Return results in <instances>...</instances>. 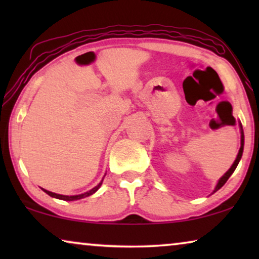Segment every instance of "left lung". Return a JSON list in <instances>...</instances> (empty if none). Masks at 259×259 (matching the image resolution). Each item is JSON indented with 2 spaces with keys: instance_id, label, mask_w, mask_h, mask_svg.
<instances>
[{
  "instance_id": "obj_1",
  "label": "left lung",
  "mask_w": 259,
  "mask_h": 259,
  "mask_svg": "<svg viewBox=\"0 0 259 259\" xmlns=\"http://www.w3.org/2000/svg\"><path fill=\"white\" fill-rule=\"evenodd\" d=\"M239 127H240V148H239V152H238V154H237V158H236L235 162H233L232 166H231V167H230L229 171L226 172L225 175L223 176L222 178L218 180V184H217V186H215L213 193L215 192V191H218L219 189H221V187L224 185L226 182H228V179L230 178V177H231L232 173L235 172L237 165H238L240 158H242V155H243V150H244V132H243V126H242V123H240V122H239Z\"/></svg>"
}]
</instances>
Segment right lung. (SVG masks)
I'll return each mask as SVG.
<instances>
[{"label":"right lung","mask_w":259,"mask_h":259,"mask_svg":"<svg viewBox=\"0 0 259 259\" xmlns=\"http://www.w3.org/2000/svg\"><path fill=\"white\" fill-rule=\"evenodd\" d=\"M101 184H102V180H101L100 183L98 184L97 186L93 187V189H92L91 191H88V192H84V193H82V194H77V196H63V194H58V193L51 192V191H47V190H45V189H42V190H44L45 192L48 194V196H51V197H53V198H56V199L72 201V200H79V199H82V198H86V197H88V196H92V194L95 193V192H97V191L99 190V187L101 186Z\"/></svg>","instance_id":"obj_1"}]
</instances>
